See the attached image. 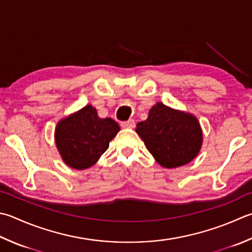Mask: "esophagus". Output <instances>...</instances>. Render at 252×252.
Segmentation results:
<instances>
[{
  "label": "esophagus",
  "instance_id": "esophagus-1",
  "mask_svg": "<svg viewBox=\"0 0 252 252\" xmlns=\"http://www.w3.org/2000/svg\"><path fill=\"white\" fill-rule=\"evenodd\" d=\"M121 126L123 128H134L135 127V121L134 120H129L127 122H123Z\"/></svg>",
  "mask_w": 252,
  "mask_h": 252
}]
</instances>
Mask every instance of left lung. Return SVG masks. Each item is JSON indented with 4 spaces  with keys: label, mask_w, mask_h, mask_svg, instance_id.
Instances as JSON below:
<instances>
[{
    "label": "left lung",
    "mask_w": 252,
    "mask_h": 252,
    "mask_svg": "<svg viewBox=\"0 0 252 252\" xmlns=\"http://www.w3.org/2000/svg\"><path fill=\"white\" fill-rule=\"evenodd\" d=\"M136 132L157 162L168 169L192 161L200 153L203 141L195 116L160 102L150 108L146 121L137 124Z\"/></svg>",
    "instance_id": "left-lung-1"
}]
</instances>
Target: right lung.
I'll return each mask as SVG.
<instances>
[{
	"instance_id": "1",
	"label": "right lung",
	"mask_w": 252,
	"mask_h": 252,
	"mask_svg": "<svg viewBox=\"0 0 252 252\" xmlns=\"http://www.w3.org/2000/svg\"><path fill=\"white\" fill-rule=\"evenodd\" d=\"M118 131L115 121L99 118L96 108L87 105L57 124L56 146L65 164L84 170L97 162Z\"/></svg>"
}]
</instances>
